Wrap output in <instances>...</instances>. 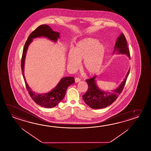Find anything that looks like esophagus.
<instances>
[{
    "label": "esophagus",
    "mask_w": 151,
    "mask_h": 151,
    "mask_svg": "<svg viewBox=\"0 0 151 151\" xmlns=\"http://www.w3.org/2000/svg\"><path fill=\"white\" fill-rule=\"evenodd\" d=\"M75 82H76V83H78V82H80L81 80L79 78L76 77V78H75Z\"/></svg>",
    "instance_id": "esophagus-1"
}]
</instances>
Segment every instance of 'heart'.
I'll list each match as a JSON object with an SVG mask.
<instances>
[{
	"label": "heart",
	"mask_w": 151,
	"mask_h": 151,
	"mask_svg": "<svg viewBox=\"0 0 151 151\" xmlns=\"http://www.w3.org/2000/svg\"><path fill=\"white\" fill-rule=\"evenodd\" d=\"M106 52V47L97 39H84L78 42L73 51L68 53V67L71 70H76L83 60L84 70L89 75H94L102 68Z\"/></svg>",
	"instance_id": "b5f03b06"
}]
</instances>
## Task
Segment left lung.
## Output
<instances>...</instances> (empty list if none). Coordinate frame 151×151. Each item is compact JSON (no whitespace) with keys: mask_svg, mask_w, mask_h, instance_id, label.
Here are the masks:
<instances>
[{"mask_svg":"<svg viewBox=\"0 0 151 151\" xmlns=\"http://www.w3.org/2000/svg\"><path fill=\"white\" fill-rule=\"evenodd\" d=\"M115 52L117 54H125L129 58H130L129 48L127 46L126 38L123 33H121L117 37L114 45L113 54ZM129 70L130 69L119 86L111 91H105L100 89L96 84L95 80L96 76L86 80L88 89L86 93L82 96L84 101L89 106L93 109L106 108L110 105L117 99L123 89L129 74Z\"/></svg>","mask_w":151,"mask_h":151,"instance_id":"obj_1","label":"left lung"}]
</instances>
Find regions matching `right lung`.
Masks as SVG:
<instances>
[{
	"label": "right lung",
	"instance_id": "obj_1",
	"mask_svg": "<svg viewBox=\"0 0 151 151\" xmlns=\"http://www.w3.org/2000/svg\"><path fill=\"white\" fill-rule=\"evenodd\" d=\"M40 37H46L56 42L60 38V33L52 31L50 27L47 25H40L36 29L32 32L28 37L23 49L21 63L22 74L24 78L28 92L32 99L37 104L42 107L52 108L55 106L63 99L68 86L75 83V79L73 77L62 78L57 86L53 89L45 93H37L30 88L26 81L24 75L25 57L28 46L32 42L33 39Z\"/></svg>",
	"mask_w": 151,
	"mask_h": 151
}]
</instances>
